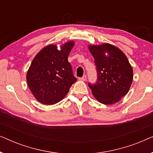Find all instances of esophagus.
Wrapping results in <instances>:
<instances>
[{
  "label": "esophagus",
  "instance_id": "obj_1",
  "mask_svg": "<svg viewBox=\"0 0 153 153\" xmlns=\"http://www.w3.org/2000/svg\"><path fill=\"white\" fill-rule=\"evenodd\" d=\"M86 79H87V76H85V75H84V76H83L82 77H81V78H79V80L83 81H86Z\"/></svg>",
  "mask_w": 153,
  "mask_h": 153
}]
</instances>
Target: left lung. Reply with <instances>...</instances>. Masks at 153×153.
<instances>
[{
	"instance_id": "1",
	"label": "left lung",
	"mask_w": 153,
	"mask_h": 153,
	"mask_svg": "<svg viewBox=\"0 0 153 153\" xmlns=\"http://www.w3.org/2000/svg\"><path fill=\"white\" fill-rule=\"evenodd\" d=\"M95 59L97 80L88 83L94 97L100 103L113 104L128 93L133 80V70L125 53L108 43L89 45Z\"/></svg>"
}]
</instances>
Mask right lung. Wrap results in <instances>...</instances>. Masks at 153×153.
I'll use <instances>...</instances> for the list:
<instances>
[{"label":"right lung","mask_w":153,"mask_h":153,"mask_svg":"<svg viewBox=\"0 0 153 153\" xmlns=\"http://www.w3.org/2000/svg\"><path fill=\"white\" fill-rule=\"evenodd\" d=\"M74 42L70 41L58 49L55 45L43 48L33 58L26 74L29 89L37 101L53 105L63 99L76 81L68 57Z\"/></svg>","instance_id":"add662e5"}]
</instances>
